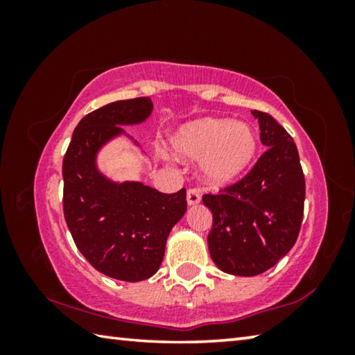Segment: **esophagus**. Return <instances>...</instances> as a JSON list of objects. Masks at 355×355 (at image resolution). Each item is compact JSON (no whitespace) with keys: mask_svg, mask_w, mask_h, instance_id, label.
Returning a JSON list of instances; mask_svg holds the SVG:
<instances>
[{"mask_svg":"<svg viewBox=\"0 0 355 355\" xmlns=\"http://www.w3.org/2000/svg\"><path fill=\"white\" fill-rule=\"evenodd\" d=\"M186 202H188V207H194L200 202V196L196 189H188L186 192Z\"/></svg>","mask_w":355,"mask_h":355,"instance_id":"1","label":"esophagus"}]
</instances>
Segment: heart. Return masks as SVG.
<instances>
[{
    "mask_svg": "<svg viewBox=\"0 0 355 355\" xmlns=\"http://www.w3.org/2000/svg\"><path fill=\"white\" fill-rule=\"evenodd\" d=\"M172 155L200 159V178L214 188L238 182L255 159L258 139L248 123L228 119H199L169 137Z\"/></svg>",
    "mask_w": 355,
    "mask_h": 355,
    "instance_id": "b5f03b06",
    "label": "heart"
}]
</instances>
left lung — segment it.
<instances>
[{"instance_id":"8db88e82","label":"left lung","mask_w":355,"mask_h":355,"mask_svg":"<svg viewBox=\"0 0 355 355\" xmlns=\"http://www.w3.org/2000/svg\"><path fill=\"white\" fill-rule=\"evenodd\" d=\"M268 150L241 182L203 196L213 214L211 260L222 272L252 277L271 269L296 243L305 180L293 137L266 112L252 111Z\"/></svg>"}]
</instances>
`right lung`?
<instances>
[{"mask_svg":"<svg viewBox=\"0 0 355 355\" xmlns=\"http://www.w3.org/2000/svg\"><path fill=\"white\" fill-rule=\"evenodd\" d=\"M148 97L120 100L84 116L64 156V218L78 250L107 277L141 282L156 274L172 227L186 213V191L163 194L142 182H114L98 169L107 144L125 137L122 127L144 123ZM144 153V152H142Z\"/></svg>","mask_w":355,"mask_h":355,"instance_id":"right-lung-1","label":"right lung"}]
</instances>
